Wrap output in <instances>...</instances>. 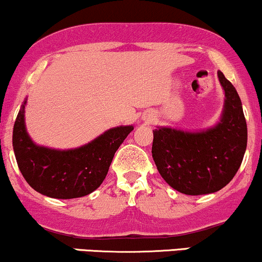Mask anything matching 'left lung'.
I'll return each instance as SVG.
<instances>
[{"label": "left lung", "instance_id": "1", "mask_svg": "<svg viewBox=\"0 0 262 262\" xmlns=\"http://www.w3.org/2000/svg\"><path fill=\"white\" fill-rule=\"evenodd\" d=\"M224 104L218 121L204 130L158 126L153 131L152 157L162 178L185 195H206L223 189L241 167L248 142L242 100L234 85L218 71Z\"/></svg>", "mask_w": 262, "mask_h": 262}]
</instances>
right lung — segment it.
<instances>
[{"label": "right lung", "mask_w": 262, "mask_h": 262, "mask_svg": "<svg viewBox=\"0 0 262 262\" xmlns=\"http://www.w3.org/2000/svg\"><path fill=\"white\" fill-rule=\"evenodd\" d=\"M27 98L13 127V150L18 167L35 191L52 199H76L89 195L105 179L114 155L134 126H116L91 142L71 149L39 146L26 127Z\"/></svg>", "instance_id": "add662e5"}]
</instances>
